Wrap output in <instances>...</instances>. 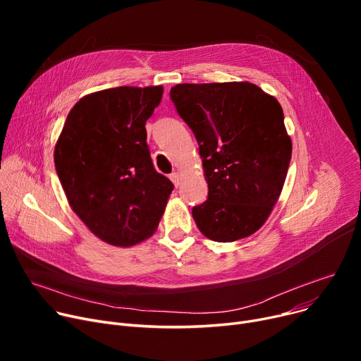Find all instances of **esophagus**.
<instances>
[{
  "label": "esophagus",
  "instance_id": "34e87169",
  "mask_svg": "<svg viewBox=\"0 0 361 361\" xmlns=\"http://www.w3.org/2000/svg\"><path fill=\"white\" fill-rule=\"evenodd\" d=\"M169 178H171V181L174 183V185H176V187H178V185H180V181H181V176H180L178 173H173V174L169 176Z\"/></svg>",
  "mask_w": 361,
  "mask_h": 361
}]
</instances>
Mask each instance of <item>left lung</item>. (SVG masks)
Segmentation results:
<instances>
[{"label": "left lung", "instance_id": "1", "mask_svg": "<svg viewBox=\"0 0 361 361\" xmlns=\"http://www.w3.org/2000/svg\"><path fill=\"white\" fill-rule=\"evenodd\" d=\"M169 94L195 133L209 187L192 211L197 228L218 243L255 234L278 202L291 161L279 102L249 82L181 83Z\"/></svg>", "mask_w": 361, "mask_h": 361}]
</instances>
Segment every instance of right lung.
<instances>
[{"label":"right lung","instance_id":"obj_1","mask_svg":"<svg viewBox=\"0 0 361 361\" xmlns=\"http://www.w3.org/2000/svg\"><path fill=\"white\" fill-rule=\"evenodd\" d=\"M162 86L86 94L68 112L54 162L68 204L102 241L130 247L158 228L173 183L152 164L147 118Z\"/></svg>","mask_w":361,"mask_h":361}]
</instances>
